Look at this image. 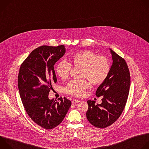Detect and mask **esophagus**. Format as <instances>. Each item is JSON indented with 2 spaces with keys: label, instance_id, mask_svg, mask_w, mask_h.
Instances as JSON below:
<instances>
[{
  "label": "esophagus",
  "instance_id": "obj_1",
  "mask_svg": "<svg viewBox=\"0 0 149 149\" xmlns=\"http://www.w3.org/2000/svg\"><path fill=\"white\" fill-rule=\"evenodd\" d=\"M79 102V100H75V99H74V100H73L72 101V103L73 104H76L77 103H78Z\"/></svg>",
  "mask_w": 149,
  "mask_h": 149
}]
</instances>
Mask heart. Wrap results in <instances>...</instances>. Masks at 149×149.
Segmentation results:
<instances>
[{
    "label": "heart",
    "mask_w": 149,
    "mask_h": 149,
    "mask_svg": "<svg viewBox=\"0 0 149 149\" xmlns=\"http://www.w3.org/2000/svg\"><path fill=\"white\" fill-rule=\"evenodd\" d=\"M71 67L80 68V77L84 78L70 81L64 91L65 93L77 97H82L88 87L86 79L93 86H98L106 80L110 71L107 58L97 55L90 50L74 54L68 62L65 60L59 61L56 65L55 71L61 79H66L70 75Z\"/></svg>",
    "instance_id": "b5f03b06"
}]
</instances>
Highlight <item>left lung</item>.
<instances>
[{
	"instance_id": "1",
	"label": "left lung",
	"mask_w": 149,
	"mask_h": 149,
	"mask_svg": "<svg viewBox=\"0 0 149 149\" xmlns=\"http://www.w3.org/2000/svg\"><path fill=\"white\" fill-rule=\"evenodd\" d=\"M113 60L109 75L96 91L102 102L97 105L88 100L86 113L88 121L100 129L106 128L116 122L122 114L128 98L130 74L125 59L111 49Z\"/></svg>"
}]
</instances>
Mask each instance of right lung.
I'll use <instances>...</instances> for the list:
<instances>
[{"instance_id":"right-lung-1","label":"right lung","mask_w":149,"mask_h":149,"mask_svg":"<svg viewBox=\"0 0 149 149\" xmlns=\"http://www.w3.org/2000/svg\"><path fill=\"white\" fill-rule=\"evenodd\" d=\"M65 52L63 45H43L34 49L20 65L17 78L20 97L29 117L47 130L58 126L71 105L67 98L49 100L52 83L57 81L54 65Z\"/></svg>"}]
</instances>
